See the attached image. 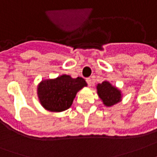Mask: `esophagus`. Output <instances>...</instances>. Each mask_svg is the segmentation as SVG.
Returning a JSON list of instances; mask_svg holds the SVG:
<instances>
[{
    "instance_id": "1",
    "label": "esophagus",
    "mask_w": 157,
    "mask_h": 157,
    "mask_svg": "<svg viewBox=\"0 0 157 157\" xmlns=\"http://www.w3.org/2000/svg\"><path fill=\"white\" fill-rule=\"evenodd\" d=\"M86 82H87V85L90 87V86H92V79L91 78H87L86 79Z\"/></svg>"
}]
</instances>
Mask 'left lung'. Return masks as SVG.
<instances>
[{"instance_id":"8db88e82","label":"left lung","mask_w":157,"mask_h":157,"mask_svg":"<svg viewBox=\"0 0 157 157\" xmlns=\"http://www.w3.org/2000/svg\"><path fill=\"white\" fill-rule=\"evenodd\" d=\"M98 94L103 101V103L107 106L118 103L121 99L120 91L116 87H113L108 82H103L97 86Z\"/></svg>"}]
</instances>
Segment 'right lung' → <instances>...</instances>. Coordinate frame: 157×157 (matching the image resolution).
<instances>
[{
	"instance_id": "right-lung-1",
	"label": "right lung",
	"mask_w": 157,
	"mask_h": 157,
	"mask_svg": "<svg viewBox=\"0 0 157 157\" xmlns=\"http://www.w3.org/2000/svg\"><path fill=\"white\" fill-rule=\"evenodd\" d=\"M87 86L82 77L73 79L61 75L54 80L43 81L38 85V95L41 105L52 112H62L70 108L76 93Z\"/></svg>"
}]
</instances>
